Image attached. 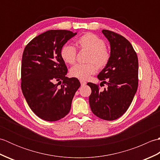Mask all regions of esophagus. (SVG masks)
Masks as SVG:
<instances>
[{
    "label": "esophagus",
    "mask_w": 160,
    "mask_h": 160,
    "mask_svg": "<svg viewBox=\"0 0 160 160\" xmlns=\"http://www.w3.org/2000/svg\"><path fill=\"white\" fill-rule=\"evenodd\" d=\"M80 82L81 85H85V84H87V82H85V81H83V80H80Z\"/></svg>",
    "instance_id": "34e87169"
}]
</instances>
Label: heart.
Returning <instances> with one entry per match:
<instances>
[{
    "mask_svg": "<svg viewBox=\"0 0 160 160\" xmlns=\"http://www.w3.org/2000/svg\"><path fill=\"white\" fill-rule=\"evenodd\" d=\"M76 45L81 50L89 51L85 64H76L71 68V76L85 80L98 69L105 67L110 60L111 53L105 47V42L99 36L92 33H86L76 40ZM77 50L71 45H64L60 50V56L64 62L73 64L76 62Z\"/></svg>",
    "mask_w": 160,
    "mask_h": 160,
    "instance_id": "b5f03b06",
    "label": "heart"
}]
</instances>
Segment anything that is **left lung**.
I'll list each match as a JSON object with an SVG mask.
<instances>
[{
  "instance_id": "1",
  "label": "left lung",
  "mask_w": 160,
  "mask_h": 160,
  "mask_svg": "<svg viewBox=\"0 0 160 160\" xmlns=\"http://www.w3.org/2000/svg\"><path fill=\"white\" fill-rule=\"evenodd\" d=\"M111 47V58L98 78L108 87L100 91L98 84L88 82L91 89V109L105 120L121 117L130 106L138 87V59L130 42L124 37L103 29Z\"/></svg>"
}]
</instances>
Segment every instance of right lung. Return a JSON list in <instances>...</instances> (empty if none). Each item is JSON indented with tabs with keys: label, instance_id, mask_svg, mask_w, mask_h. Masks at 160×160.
Segmentation results:
<instances>
[{
	"label": "right lung",
	"instance_id": "add662e5",
	"mask_svg": "<svg viewBox=\"0 0 160 160\" xmlns=\"http://www.w3.org/2000/svg\"><path fill=\"white\" fill-rule=\"evenodd\" d=\"M76 34L68 30H49L35 37L24 49L21 89L30 108L44 120L65 117L80 87L77 78L66 77L67 68L60 56L62 46Z\"/></svg>",
	"mask_w": 160,
	"mask_h": 160
}]
</instances>
